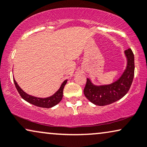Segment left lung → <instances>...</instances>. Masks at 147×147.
<instances>
[{"mask_svg": "<svg viewBox=\"0 0 147 147\" xmlns=\"http://www.w3.org/2000/svg\"><path fill=\"white\" fill-rule=\"evenodd\" d=\"M127 59V68L121 77L111 84L96 86L87 78L84 88L85 96L96 105L105 106L119 100L128 92L134 76V56L130 49L125 51Z\"/></svg>", "mask_w": 147, "mask_h": 147, "instance_id": "left-lung-1", "label": "left lung"}]
</instances>
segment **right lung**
Returning <instances> with one entry per match:
<instances>
[{"label":"right lung","mask_w":147,"mask_h":147,"mask_svg":"<svg viewBox=\"0 0 147 147\" xmlns=\"http://www.w3.org/2000/svg\"><path fill=\"white\" fill-rule=\"evenodd\" d=\"M67 80H65L63 84L61 86L60 88L57 90V92H55L53 96L48 98H37V97H34L30 95L26 94L24 91L22 90V88L19 86L18 84H17L16 81L13 79V82H14L15 86L16 87L17 90H18L19 94H20V96H22L23 99H24L25 100L30 102L34 105L40 107H43V108H51L52 107L56 105L61 100L62 97H63V88L65 85L67 83Z\"/></svg>","instance_id":"add662e5"}]
</instances>
